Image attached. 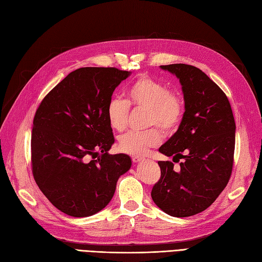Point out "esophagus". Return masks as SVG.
<instances>
[{"label": "esophagus", "mask_w": 262, "mask_h": 262, "mask_svg": "<svg viewBox=\"0 0 262 262\" xmlns=\"http://www.w3.org/2000/svg\"><path fill=\"white\" fill-rule=\"evenodd\" d=\"M132 160H133V162H134V163H137V162H140V161H143L144 158H142V157H133Z\"/></svg>", "instance_id": "1"}]
</instances>
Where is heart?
Returning <instances> with one entry per match:
<instances>
[{
	"label": "heart",
	"instance_id": "obj_1",
	"mask_svg": "<svg viewBox=\"0 0 262 262\" xmlns=\"http://www.w3.org/2000/svg\"><path fill=\"white\" fill-rule=\"evenodd\" d=\"M129 107L135 110H147V127H160L165 133L177 130L185 117L186 103L183 96L177 90H170L163 82L151 76L142 75L127 89V101L111 98L105 105V117L109 126L116 132L125 130L129 120ZM162 142L159 128L145 133L128 132L119 137L118 149L128 155L146 154L149 148Z\"/></svg>",
	"mask_w": 262,
	"mask_h": 262
}]
</instances>
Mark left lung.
I'll use <instances>...</instances> for the list:
<instances>
[{"label": "left lung", "mask_w": 262, "mask_h": 262, "mask_svg": "<svg viewBox=\"0 0 262 262\" xmlns=\"http://www.w3.org/2000/svg\"><path fill=\"white\" fill-rule=\"evenodd\" d=\"M180 80L186 111L179 129L159 151L173 162L159 161L161 177L152 188L157 206L176 217L208 208L229 182L235 148V121L223 90L202 70L187 64L161 65Z\"/></svg>", "instance_id": "8db88e82"}]
</instances>
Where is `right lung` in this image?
<instances>
[{
  "label": "right lung",
  "mask_w": 262,
  "mask_h": 262,
  "mask_svg": "<svg viewBox=\"0 0 262 262\" xmlns=\"http://www.w3.org/2000/svg\"><path fill=\"white\" fill-rule=\"evenodd\" d=\"M130 73L116 68H81L49 91L36 110L31 133L33 179L55 207L86 217L104 208L118 178L129 170L115 143L105 105Z\"/></svg>",
  "instance_id": "1"
}]
</instances>
